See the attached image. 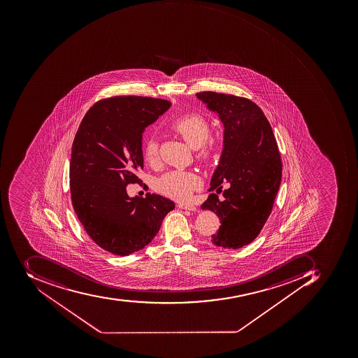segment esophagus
<instances>
[{
	"label": "esophagus",
	"mask_w": 358,
	"mask_h": 358,
	"mask_svg": "<svg viewBox=\"0 0 358 358\" xmlns=\"http://www.w3.org/2000/svg\"><path fill=\"white\" fill-rule=\"evenodd\" d=\"M179 206V208L181 209H187V210H192V212H195L196 210V207L194 206V205L191 204H179L178 205Z\"/></svg>",
	"instance_id": "obj_1"
}]
</instances>
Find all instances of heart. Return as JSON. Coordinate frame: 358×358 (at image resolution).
<instances>
[{
    "label": "heart",
    "instance_id": "heart-1",
    "mask_svg": "<svg viewBox=\"0 0 358 358\" xmlns=\"http://www.w3.org/2000/svg\"><path fill=\"white\" fill-rule=\"evenodd\" d=\"M171 129L185 140L191 149L199 150L208 140L210 129L204 117L199 114H190L180 117L171 124ZM208 149L202 151L205 157ZM144 159L148 163H155L158 158V144L153 136L144 142ZM201 187V179L196 175L187 171H173L167 173L157 181L156 187L159 192L176 200H185L193 191Z\"/></svg>",
    "mask_w": 358,
    "mask_h": 358
}]
</instances>
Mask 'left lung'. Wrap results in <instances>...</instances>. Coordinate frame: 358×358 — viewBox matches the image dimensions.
<instances>
[{"label":"left lung","instance_id":"1","mask_svg":"<svg viewBox=\"0 0 358 358\" xmlns=\"http://www.w3.org/2000/svg\"><path fill=\"white\" fill-rule=\"evenodd\" d=\"M216 113L224 124V142L209 194L201 208L219 217L222 226L213 234L215 245L242 248L259 234L273 210L282 165L269 122L259 107L234 95L200 92L195 95Z\"/></svg>","mask_w":358,"mask_h":358}]
</instances>
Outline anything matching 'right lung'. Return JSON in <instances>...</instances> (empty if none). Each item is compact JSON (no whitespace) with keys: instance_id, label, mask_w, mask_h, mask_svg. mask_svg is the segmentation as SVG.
Returning <instances> with one entry per match:
<instances>
[{"instance_id":"obj_1","label":"right lung","mask_w":358,"mask_h":358,"mask_svg":"<svg viewBox=\"0 0 358 358\" xmlns=\"http://www.w3.org/2000/svg\"><path fill=\"white\" fill-rule=\"evenodd\" d=\"M169 101L116 96L95 103L71 148V202L87 234L105 251L127 256L145 248L175 203L159 194H127L143 169L142 134Z\"/></svg>"}]
</instances>
